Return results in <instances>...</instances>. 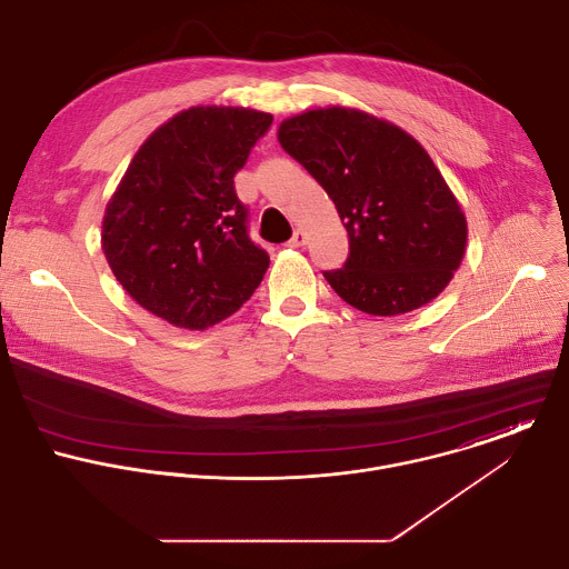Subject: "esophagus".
I'll return each mask as SVG.
<instances>
[{"label": "esophagus", "mask_w": 569, "mask_h": 569, "mask_svg": "<svg viewBox=\"0 0 569 569\" xmlns=\"http://www.w3.org/2000/svg\"><path fill=\"white\" fill-rule=\"evenodd\" d=\"M303 242H306V231H303V229H297V231L292 233V238L288 240V246H290V248H301Z\"/></svg>", "instance_id": "esophagus-1"}]
</instances>
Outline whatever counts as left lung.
<instances>
[{
    "mask_svg": "<svg viewBox=\"0 0 569 569\" xmlns=\"http://www.w3.org/2000/svg\"><path fill=\"white\" fill-rule=\"evenodd\" d=\"M277 137L347 227L349 259L323 277L349 306L393 317L446 290L466 254L468 222L412 134L369 112L329 106L283 119Z\"/></svg>",
    "mask_w": 569,
    "mask_h": 569,
    "instance_id": "8db88e82",
    "label": "left lung"
}]
</instances>
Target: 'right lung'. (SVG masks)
<instances>
[{"mask_svg": "<svg viewBox=\"0 0 569 569\" xmlns=\"http://www.w3.org/2000/svg\"><path fill=\"white\" fill-rule=\"evenodd\" d=\"M272 114L196 106L161 123L134 152L106 204L101 250L123 290L178 329L204 331L263 281L233 176Z\"/></svg>", "mask_w": 569, "mask_h": 569, "instance_id": "right-lung-1", "label": "right lung"}]
</instances>
